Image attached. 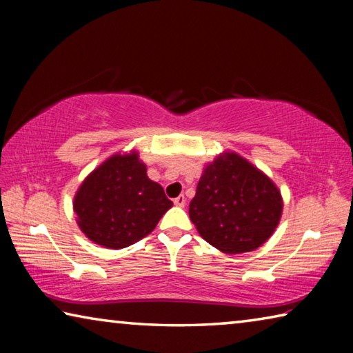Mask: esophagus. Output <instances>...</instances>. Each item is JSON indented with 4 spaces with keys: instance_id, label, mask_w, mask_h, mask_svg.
<instances>
[{
    "instance_id": "1",
    "label": "esophagus",
    "mask_w": 353,
    "mask_h": 353,
    "mask_svg": "<svg viewBox=\"0 0 353 353\" xmlns=\"http://www.w3.org/2000/svg\"><path fill=\"white\" fill-rule=\"evenodd\" d=\"M185 202H187V199H185V196H183V194L177 196V198L174 199V204H176L177 207H183V205H185Z\"/></svg>"
}]
</instances>
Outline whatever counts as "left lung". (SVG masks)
<instances>
[{"mask_svg":"<svg viewBox=\"0 0 353 353\" xmlns=\"http://www.w3.org/2000/svg\"><path fill=\"white\" fill-rule=\"evenodd\" d=\"M282 210V194L265 172L236 152H223L202 172L190 219L213 248L241 254L274 234Z\"/></svg>","mask_w":353,"mask_h":353,"instance_id":"left-lung-1","label":"left lung"}]
</instances>
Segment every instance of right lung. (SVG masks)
<instances>
[{
	"label": "right lung",
	"mask_w": 353,
	"mask_h": 353,
	"mask_svg": "<svg viewBox=\"0 0 353 353\" xmlns=\"http://www.w3.org/2000/svg\"><path fill=\"white\" fill-rule=\"evenodd\" d=\"M172 207L163 188L146 174L139 152L115 154L93 170L74 196L77 225L88 240L123 249L155 229Z\"/></svg>",
	"instance_id": "add662e5"
}]
</instances>
